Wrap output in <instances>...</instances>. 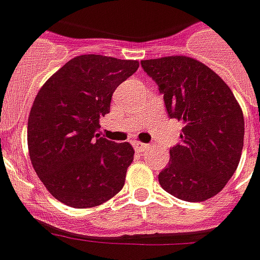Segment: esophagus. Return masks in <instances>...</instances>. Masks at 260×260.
<instances>
[{"label": "esophagus", "instance_id": "esophagus-1", "mask_svg": "<svg viewBox=\"0 0 260 260\" xmlns=\"http://www.w3.org/2000/svg\"><path fill=\"white\" fill-rule=\"evenodd\" d=\"M133 145H135L136 149H139V150H145V149H147V147H149V145H147V143H142V142H135Z\"/></svg>", "mask_w": 260, "mask_h": 260}]
</instances>
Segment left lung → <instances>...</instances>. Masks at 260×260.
Masks as SVG:
<instances>
[{
    "label": "left lung",
    "mask_w": 260,
    "mask_h": 260,
    "mask_svg": "<svg viewBox=\"0 0 260 260\" xmlns=\"http://www.w3.org/2000/svg\"><path fill=\"white\" fill-rule=\"evenodd\" d=\"M140 65L164 95L168 115L184 123L181 143L171 147L159 184L184 201L214 197L233 176L243 149L245 120L232 89L208 66L186 56Z\"/></svg>",
    "instance_id": "1"
}]
</instances>
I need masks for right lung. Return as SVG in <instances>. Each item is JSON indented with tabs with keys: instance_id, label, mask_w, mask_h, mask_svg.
<instances>
[{
	"instance_id": "1",
	"label": "right lung",
	"mask_w": 260,
	"mask_h": 260,
	"mask_svg": "<svg viewBox=\"0 0 260 260\" xmlns=\"http://www.w3.org/2000/svg\"><path fill=\"white\" fill-rule=\"evenodd\" d=\"M137 68L136 60L76 56L39 91L28 115V152L36 174L60 203L89 208L121 191L135 150L100 137L98 128L115 88Z\"/></svg>"
}]
</instances>
